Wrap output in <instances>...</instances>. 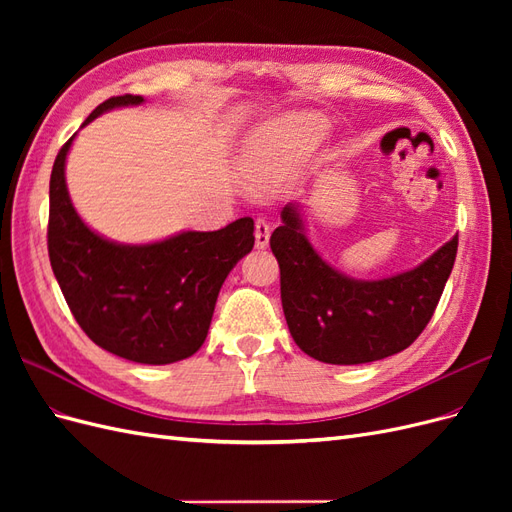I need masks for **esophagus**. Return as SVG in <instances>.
<instances>
[{"label": "esophagus", "instance_id": "obj_1", "mask_svg": "<svg viewBox=\"0 0 512 512\" xmlns=\"http://www.w3.org/2000/svg\"><path fill=\"white\" fill-rule=\"evenodd\" d=\"M269 235H271V228H269V224L265 222V220H256V224H254V237H256V247H267L269 245Z\"/></svg>", "mask_w": 512, "mask_h": 512}]
</instances>
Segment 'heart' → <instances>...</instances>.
<instances>
[{
	"instance_id": "1",
	"label": "heart",
	"mask_w": 512,
	"mask_h": 512,
	"mask_svg": "<svg viewBox=\"0 0 512 512\" xmlns=\"http://www.w3.org/2000/svg\"><path fill=\"white\" fill-rule=\"evenodd\" d=\"M320 136L322 126L309 117L286 119L260 132L247 149L245 158V175L250 190L256 194H273L282 190L309 153L314 151Z\"/></svg>"
}]
</instances>
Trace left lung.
I'll list each match as a JSON object with an SVG mask.
<instances>
[{
	"label": "left lung",
	"instance_id": "obj_1",
	"mask_svg": "<svg viewBox=\"0 0 512 512\" xmlns=\"http://www.w3.org/2000/svg\"><path fill=\"white\" fill-rule=\"evenodd\" d=\"M269 243L294 344L322 363L359 365L406 350L423 333L453 271L459 239L416 269L376 282L352 280L327 265L303 235L299 205L284 207Z\"/></svg>",
	"mask_w": 512,
	"mask_h": 512
}]
</instances>
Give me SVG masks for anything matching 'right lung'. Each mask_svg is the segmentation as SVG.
Returning <instances> with one entry per match:
<instances>
[{"label":"right lung","instance_id":"obj_1","mask_svg":"<svg viewBox=\"0 0 512 512\" xmlns=\"http://www.w3.org/2000/svg\"><path fill=\"white\" fill-rule=\"evenodd\" d=\"M143 96L102 102L83 126ZM70 141L59 149L49 185L51 267L64 299L91 342L121 359L166 365L203 346L220 288L230 269L252 252L254 220L213 232L188 230L149 245H119L87 228L66 188Z\"/></svg>","mask_w":512,"mask_h":512}]
</instances>
